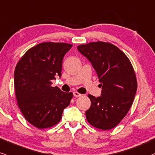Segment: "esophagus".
<instances>
[{
	"label": "esophagus",
	"instance_id": "34e87169",
	"mask_svg": "<svg viewBox=\"0 0 155 155\" xmlns=\"http://www.w3.org/2000/svg\"><path fill=\"white\" fill-rule=\"evenodd\" d=\"M74 96L75 97H79V96H81V94H80V93H78V92L74 91Z\"/></svg>",
	"mask_w": 155,
	"mask_h": 155
}]
</instances>
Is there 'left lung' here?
Instances as JSON below:
<instances>
[{
    "mask_svg": "<svg viewBox=\"0 0 155 155\" xmlns=\"http://www.w3.org/2000/svg\"><path fill=\"white\" fill-rule=\"evenodd\" d=\"M77 49L92 63L102 89L101 96L88 95L91 105L85 112L87 120L97 129L111 130L126 116L135 98L137 83L132 63L110 42H90Z\"/></svg>",
    "mask_w": 155,
    "mask_h": 155,
    "instance_id": "8db88e82",
    "label": "left lung"
}]
</instances>
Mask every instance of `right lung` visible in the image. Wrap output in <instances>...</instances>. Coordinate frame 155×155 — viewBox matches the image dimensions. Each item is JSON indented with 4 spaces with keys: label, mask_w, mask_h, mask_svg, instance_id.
Segmentation results:
<instances>
[{
    "label": "right lung",
    "mask_w": 155,
    "mask_h": 155,
    "mask_svg": "<svg viewBox=\"0 0 155 155\" xmlns=\"http://www.w3.org/2000/svg\"><path fill=\"white\" fill-rule=\"evenodd\" d=\"M73 45L45 42L31 48L15 70L18 105L27 121L37 129L54 127L60 121L73 93L52 87L51 80L61 76L62 59Z\"/></svg>",
    "instance_id": "1"
}]
</instances>
